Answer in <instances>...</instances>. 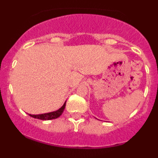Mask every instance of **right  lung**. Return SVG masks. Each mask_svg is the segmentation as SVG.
<instances>
[{
  "instance_id": "add662e5",
  "label": "right lung",
  "mask_w": 158,
  "mask_h": 158,
  "mask_svg": "<svg viewBox=\"0 0 158 158\" xmlns=\"http://www.w3.org/2000/svg\"><path fill=\"white\" fill-rule=\"evenodd\" d=\"M65 107H66V102L64 103V105L60 109L57 110V111L41 114H30V116L34 118L40 119V120H51V119H55L60 117L63 114Z\"/></svg>"
}]
</instances>
